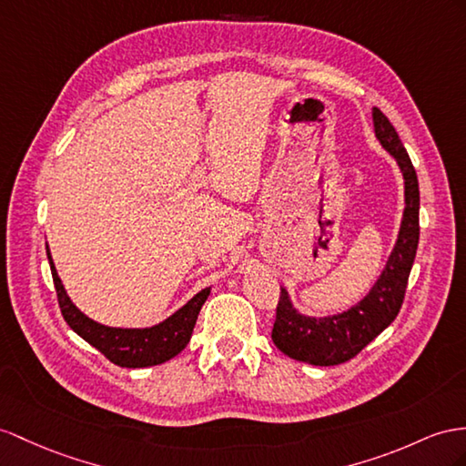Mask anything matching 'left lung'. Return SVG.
Instances as JSON below:
<instances>
[{"instance_id": "1", "label": "left lung", "mask_w": 466, "mask_h": 466, "mask_svg": "<svg viewBox=\"0 0 466 466\" xmlns=\"http://www.w3.org/2000/svg\"><path fill=\"white\" fill-rule=\"evenodd\" d=\"M372 119L380 146L396 159L403 175L405 207L398 240L372 289L347 311L329 317L303 315L293 307L288 289L281 288L271 339L283 354L299 362L337 366L350 360L391 325L403 303L420 244V183L396 127L378 108H372Z\"/></svg>"}]
</instances>
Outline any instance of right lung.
Masks as SVG:
<instances>
[{"label": "right lung", "mask_w": 466, "mask_h": 466, "mask_svg": "<svg viewBox=\"0 0 466 466\" xmlns=\"http://www.w3.org/2000/svg\"><path fill=\"white\" fill-rule=\"evenodd\" d=\"M46 258H49L53 281L58 297V307L68 327L73 329L78 337L85 339L94 349L100 350L110 362L122 368H147L157 366L173 356L181 352L193 335L197 317L200 307L205 305L210 295V288L198 291L193 299L187 301L178 311L171 317L161 320L159 325L146 327V329H119V327H106L86 317L80 309L70 301V297L65 291V285L58 278L53 258L46 246Z\"/></svg>", "instance_id": "right-lung-1"}]
</instances>
